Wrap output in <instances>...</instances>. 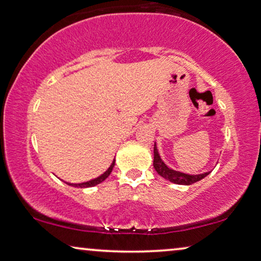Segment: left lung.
<instances>
[{
  "instance_id": "left-lung-1",
  "label": "left lung",
  "mask_w": 261,
  "mask_h": 261,
  "mask_svg": "<svg viewBox=\"0 0 261 261\" xmlns=\"http://www.w3.org/2000/svg\"><path fill=\"white\" fill-rule=\"evenodd\" d=\"M152 165H154L155 171L158 172L159 175H161L162 178H165L166 180H169L171 182L178 184V185H192V184L199 181V180H201L203 178H205V176L210 173V172H206V173H203V174L190 175V174H185V173L174 171V169L169 168V167L162 161V159L160 158L156 144H154V162H152Z\"/></svg>"
}]
</instances>
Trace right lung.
<instances>
[{
  "instance_id": "add662e5",
  "label": "right lung",
  "mask_w": 261,
  "mask_h": 261,
  "mask_svg": "<svg viewBox=\"0 0 261 261\" xmlns=\"http://www.w3.org/2000/svg\"><path fill=\"white\" fill-rule=\"evenodd\" d=\"M113 167H114V160H113L112 165L110 166V168L107 169V171H106L105 173H103V174L100 175L99 178L93 179V180H90V181H87V182H82V184H69V185H70V186H75V187H81V189H85V187H93V186L98 185V184L102 182L103 180H105L106 178H109V175L111 174V172H112Z\"/></svg>"
}]
</instances>
